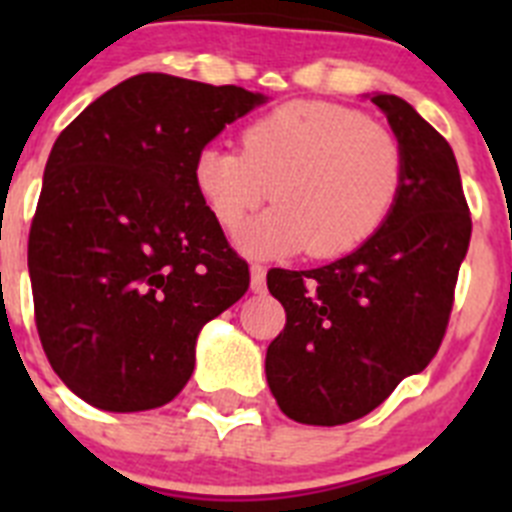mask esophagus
I'll list each match as a JSON object with an SVG mask.
<instances>
[{"instance_id":"esophagus-1","label":"esophagus","mask_w":512,"mask_h":512,"mask_svg":"<svg viewBox=\"0 0 512 512\" xmlns=\"http://www.w3.org/2000/svg\"><path fill=\"white\" fill-rule=\"evenodd\" d=\"M251 289L264 292L266 289V269L261 264H251Z\"/></svg>"}]
</instances>
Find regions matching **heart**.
<instances>
[{"label": "heart", "instance_id": "obj_1", "mask_svg": "<svg viewBox=\"0 0 512 512\" xmlns=\"http://www.w3.org/2000/svg\"><path fill=\"white\" fill-rule=\"evenodd\" d=\"M194 184L212 217L235 230L274 194L277 207L241 233L253 256L307 248L338 259L364 246L395 210L405 184L397 133L333 102H287L243 130V151L207 146Z\"/></svg>", "mask_w": 512, "mask_h": 512}]
</instances>
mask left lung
Segmentation results:
<instances>
[{
    "label": "left lung",
    "mask_w": 512,
    "mask_h": 512,
    "mask_svg": "<svg viewBox=\"0 0 512 512\" xmlns=\"http://www.w3.org/2000/svg\"><path fill=\"white\" fill-rule=\"evenodd\" d=\"M372 102L405 148V184L390 220L333 264L266 274L287 312L266 348V382L282 413L305 425L364 418L431 364L472 238L446 138L395 94Z\"/></svg>",
    "instance_id": "obj_1"
}]
</instances>
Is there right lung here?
<instances>
[{"instance_id": "1", "label": "right lung", "mask_w": 512, "mask_h": 512, "mask_svg": "<svg viewBox=\"0 0 512 512\" xmlns=\"http://www.w3.org/2000/svg\"><path fill=\"white\" fill-rule=\"evenodd\" d=\"M264 94L138 74L53 143L27 269L53 372L110 413L161 408L194 372L207 320L246 295L248 264L194 184V161Z\"/></svg>"}]
</instances>
